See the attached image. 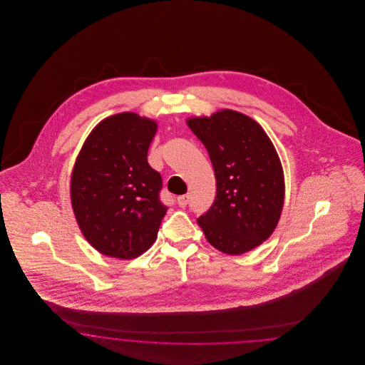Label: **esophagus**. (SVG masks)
I'll return each mask as SVG.
<instances>
[{
    "instance_id": "obj_1",
    "label": "esophagus",
    "mask_w": 365,
    "mask_h": 365,
    "mask_svg": "<svg viewBox=\"0 0 365 365\" xmlns=\"http://www.w3.org/2000/svg\"><path fill=\"white\" fill-rule=\"evenodd\" d=\"M189 198H190L189 194H185V195L178 197V205H179L180 208H185V207L187 205V202H189Z\"/></svg>"
}]
</instances>
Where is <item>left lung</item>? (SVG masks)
<instances>
[{
  "mask_svg": "<svg viewBox=\"0 0 365 365\" xmlns=\"http://www.w3.org/2000/svg\"><path fill=\"white\" fill-rule=\"evenodd\" d=\"M187 125L208 150L217 192L197 222L217 250L238 256L267 241L284 204V175L264 128L232 109L189 118Z\"/></svg>",
  "mask_w": 365,
  "mask_h": 365,
  "instance_id": "obj_1",
  "label": "left lung"
}]
</instances>
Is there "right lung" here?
<instances>
[{
	"instance_id": "add662e5",
	"label": "right lung",
	"mask_w": 365,
	"mask_h": 365,
	"mask_svg": "<svg viewBox=\"0 0 365 365\" xmlns=\"http://www.w3.org/2000/svg\"><path fill=\"white\" fill-rule=\"evenodd\" d=\"M153 119L112 115L88 134L71 174V205L83 237L101 255L131 260L156 241L167 213L161 176L148 163Z\"/></svg>"
}]
</instances>
